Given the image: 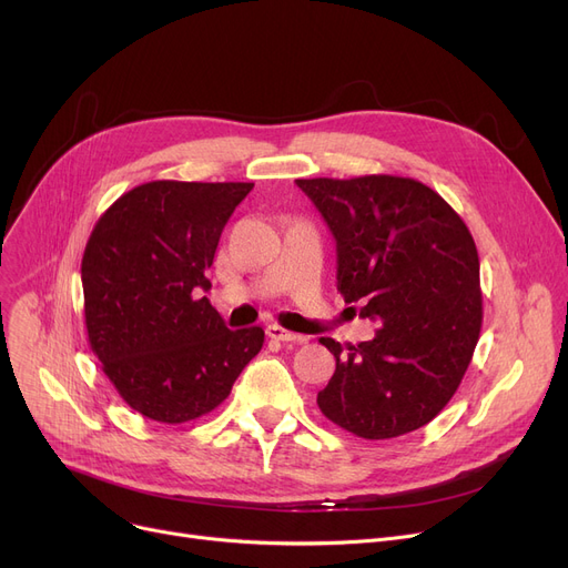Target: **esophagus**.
I'll list each match as a JSON object with an SVG mask.
<instances>
[{"label": "esophagus", "instance_id": "esophagus-1", "mask_svg": "<svg viewBox=\"0 0 568 568\" xmlns=\"http://www.w3.org/2000/svg\"><path fill=\"white\" fill-rule=\"evenodd\" d=\"M266 336H268V338H274V341H300V343H304V341H306V338H304V336H300V334H294V332L283 329L281 324H268V326H266Z\"/></svg>", "mask_w": 568, "mask_h": 568}]
</instances>
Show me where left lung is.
<instances>
[{"label":"left lung","mask_w":568,"mask_h":568,"mask_svg":"<svg viewBox=\"0 0 568 568\" xmlns=\"http://www.w3.org/2000/svg\"><path fill=\"white\" fill-rule=\"evenodd\" d=\"M329 225L338 292L379 322L373 341L320 343L336 373L317 394L326 419L364 439L426 426L452 400L479 341V253L452 204L409 176L296 179Z\"/></svg>","instance_id":"left-lung-1"}]
</instances>
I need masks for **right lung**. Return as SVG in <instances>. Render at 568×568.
<instances>
[{
	"label": "right lung",
	"mask_w": 568,
	"mask_h": 568,
	"mask_svg": "<svg viewBox=\"0 0 568 568\" xmlns=\"http://www.w3.org/2000/svg\"><path fill=\"white\" fill-rule=\"evenodd\" d=\"M253 184L149 182L99 219L82 255L84 324L129 407L161 424L216 409L262 349V326L227 329L200 296L221 232Z\"/></svg>",
	"instance_id": "add662e5"
}]
</instances>
